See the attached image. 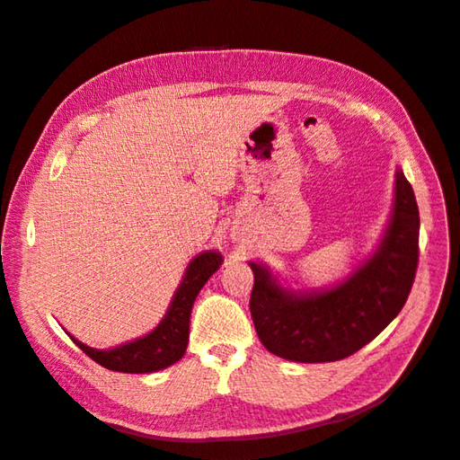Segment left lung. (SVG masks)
I'll list each match as a JSON object with an SVG mask.
<instances>
[{
	"mask_svg": "<svg viewBox=\"0 0 460 460\" xmlns=\"http://www.w3.org/2000/svg\"><path fill=\"white\" fill-rule=\"evenodd\" d=\"M420 217L412 186L395 172V201L376 253L330 289L294 294L267 267L249 262L255 284L249 299L261 343L296 363H332L357 353L407 303L419 267Z\"/></svg>",
	"mask_w": 460,
	"mask_h": 460,
	"instance_id": "8db88e82",
	"label": "left lung"
}]
</instances>
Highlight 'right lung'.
Here are the masks:
<instances>
[{
  "label": "right lung",
  "instance_id": "add662e5",
  "mask_svg": "<svg viewBox=\"0 0 460 460\" xmlns=\"http://www.w3.org/2000/svg\"><path fill=\"white\" fill-rule=\"evenodd\" d=\"M222 264V255L217 252H205L193 259L186 274L180 282L176 294L171 301V307L166 311L161 324L149 332L147 336L124 343L113 349H93L76 338L71 340L84 351L97 365H102L115 372H128V374H146L163 370L174 365L186 353L188 338H190V316L193 301L205 282L211 278Z\"/></svg>",
  "mask_w": 460,
  "mask_h": 460
}]
</instances>
